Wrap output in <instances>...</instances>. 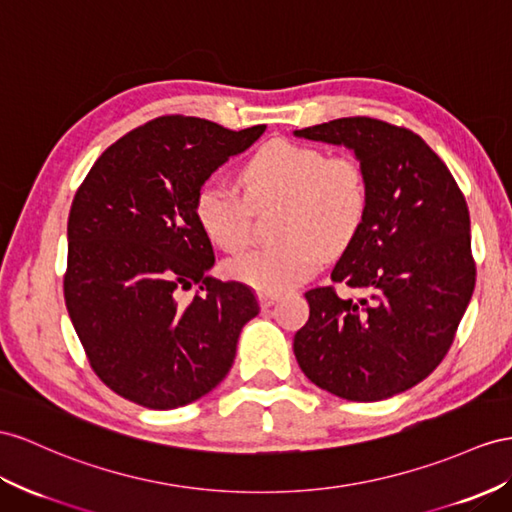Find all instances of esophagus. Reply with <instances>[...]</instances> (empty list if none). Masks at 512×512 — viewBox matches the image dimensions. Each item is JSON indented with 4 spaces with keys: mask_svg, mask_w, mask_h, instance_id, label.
<instances>
[{
    "mask_svg": "<svg viewBox=\"0 0 512 512\" xmlns=\"http://www.w3.org/2000/svg\"><path fill=\"white\" fill-rule=\"evenodd\" d=\"M257 298H259V305L264 307V309H268L270 305H274L279 300V294H268V292H259L257 294Z\"/></svg>",
    "mask_w": 512,
    "mask_h": 512,
    "instance_id": "1",
    "label": "esophagus"
}]
</instances>
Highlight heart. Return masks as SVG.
Returning a JSON list of instances; mask_svg holds the SVG:
<instances>
[{
  "label": "heart",
  "instance_id": "obj_1",
  "mask_svg": "<svg viewBox=\"0 0 512 512\" xmlns=\"http://www.w3.org/2000/svg\"><path fill=\"white\" fill-rule=\"evenodd\" d=\"M244 194L218 181L196 192L194 216L203 233L227 253L251 242V205L281 203L277 246L257 248L227 264L229 277L257 292L279 294L309 279L324 253L346 251L368 214L370 186L352 155L290 140L264 144L240 170Z\"/></svg>",
  "mask_w": 512,
  "mask_h": 512
}]
</instances>
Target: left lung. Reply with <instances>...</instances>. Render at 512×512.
<instances>
[{
	"instance_id": "left-lung-1",
	"label": "left lung",
	"mask_w": 512,
	"mask_h": 512,
	"mask_svg": "<svg viewBox=\"0 0 512 512\" xmlns=\"http://www.w3.org/2000/svg\"><path fill=\"white\" fill-rule=\"evenodd\" d=\"M344 144L368 173L363 227L335 264L333 285L305 294L309 320L294 355L313 385L352 402L396 396L448 355L476 285L469 209L441 157L411 129L350 116L294 131Z\"/></svg>"
}]
</instances>
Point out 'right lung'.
Segmentation results:
<instances>
[{
    "instance_id": "right-lung-1",
    "label": "right lung",
    "mask_w": 512,
    "mask_h": 512,
    "mask_svg": "<svg viewBox=\"0 0 512 512\" xmlns=\"http://www.w3.org/2000/svg\"><path fill=\"white\" fill-rule=\"evenodd\" d=\"M264 131L160 116L103 151L77 188L64 300L90 368L125 400L177 409L231 370L242 326L259 305L246 285L207 277L214 248L194 199ZM192 284L200 292L179 304Z\"/></svg>"
}]
</instances>
